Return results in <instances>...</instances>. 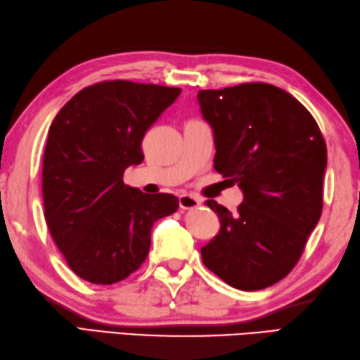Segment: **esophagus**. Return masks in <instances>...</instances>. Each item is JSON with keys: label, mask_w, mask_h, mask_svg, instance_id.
Wrapping results in <instances>:
<instances>
[{"label": "esophagus", "mask_w": 360, "mask_h": 360, "mask_svg": "<svg viewBox=\"0 0 360 360\" xmlns=\"http://www.w3.org/2000/svg\"><path fill=\"white\" fill-rule=\"evenodd\" d=\"M200 199H197L194 195H189V194H183L180 195L179 199V205L181 210H194V208H199L200 207Z\"/></svg>", "instance_id": "1"}]
</instances>
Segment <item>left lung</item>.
<instances>
[{
    "label": "left lung",
    "instance_id": "8db88e82",
    "mask_svg": "<svg viewBox=\"0 0 360 360\" xmlns=\"http://www.w3.org/2000/svg\"><path fill=\"white\" fill-rule=\"evenodd\" d=\"M203 118L214 130V167L244 193L236 214L208 207L221 230L202 248L212 274L240 290L266 289L302 258L323 210L326 143L307 108L275 85L200 90Z\"/></svg>",
    "mask_w": 360,
    "mask_h": 360
}]
</instances>
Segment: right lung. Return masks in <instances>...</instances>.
<instances>
[{
  "label": "right lung",
  "instance_id": "add662e5",
  "mask_svg": "<svg viewBox=\"0 0 360 360\" xmlns=\"http://www.w3.org/2000/svg\"><path fill=\"white\" fill-rule=\"evenodd\" d=\"M180 91L104 80L75 94L51 124L41 174L45 217L82 280H126L148 258L153 222L177 211V197L148 195L127 186L122 175L144 160L146 131Z\"/></svg>",
  "mask_w": 360,
  "mask_h": 360
}]
</instances>
